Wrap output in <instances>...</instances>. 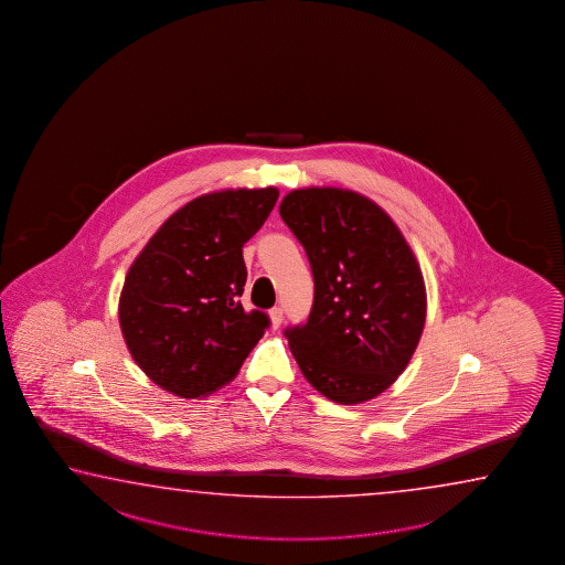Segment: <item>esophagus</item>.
Wrapping results in <instances>:
<instances>
[{"label":"esophagus","mask_w":565,"mask_h":565,"mask_svg":"<svg viewBox=\"0 0 565 565\" xmlns=\"http://www.w3.org/2000/svg\"><path fill=\"white\" fill-rule=\"evenodd\" d=\"M268 316H270V326L277 330L278 326L282 324V308H273V310L268 312Z\"/></svg>","instance_id":"obj_1"}]
</instances>
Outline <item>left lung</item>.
I'll return each mask as SVG.
<instances>
[{"label": "left lung", "mask_w": 565, "mask_h": 565, "mask_svg": "<svg viewBox=\"0 0 565 565\" xmlns=\"http://www.w3.org/2000/svg\"><path fill=\"white\" fill-rule=\"evenodd\" d=\"M278 213L307 250L315 277L307 324L285 332L290 352L330 402H370L402 375L422 340V267L392 217L362 193L292 190Z\"/></svg>", "instance_id": "8db88e82"}]
</instances>
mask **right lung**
I'll list each match as a JSON object with an SVG mask.
<instances>
[{
    "instance_id": "right-lung-1",
    "label": "right lung",
    "mask_w": 565,
    "mask_h": 565,
    "mask_svg": "<svg viewBox=\"0 0 565 565\" xmlns=\"http://www.w3.org/2000/svg\"><path fill=\"white\" fill-rule=\"evenodd\" d=\"M277 188L221 190L185 203L128 268L118 320L128 352L156 385L183 399L233 382L268 326L247 315L243 245L267 221Z\"/></svg>"
}]
</instances>
